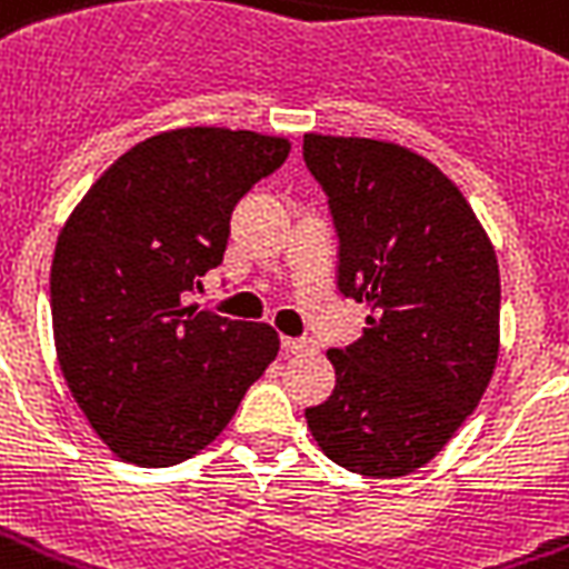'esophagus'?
<instances>
[{
	"label": "esophagus",
	"instance_id": "obj_1",
	"mask_svg": "<svg viewBox=\"0 0 569 569\" xmlns=\"http://www.w3.org/2000/svg\"><path fill=\"white\" fill-rule=\"evenodd\" d=\"M280 349H283L286 355H301V352H310V349H313V342L303 340V337H283V340H280Z\"/></svg>",
	"mask_w": 569,
	"mask_h": 569
}]
</instances>
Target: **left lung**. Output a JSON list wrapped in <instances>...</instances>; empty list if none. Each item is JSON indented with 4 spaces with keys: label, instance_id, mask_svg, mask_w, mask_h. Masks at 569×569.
<instances>
[{
    "label": "left lung",
    "instance_id": "1",
    "mask_svg": "<svg viewBox=\"0 0 569 569\" xmlns=\"http://www.w3.org/2000/svg\"><path fill=\"white\" fill-rule=\"evenodd\" d=\"M340 238L337 286L370 307L363 337L331 349L337 385L307 427L325 457L402 477L477 409L498 361L501 280L492 241L436 163L397 142L303 137Z\"/></svg>",
    "mask_w": 569,
    "mask_h": 569
}]
</instances>
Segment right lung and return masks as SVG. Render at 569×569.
I'll use <instances>...</instances> for the list:
<instances>
[{
  "mask_svg": "<svg viewBox=\"0 0 569 569\" xmlns=\"http://www.w3.org/2000/svg\"><path fill=\"white\" fill-rule=\"evenodd\" d=\"M253 130L179 128L124 151L59 232L50 307L59 367L124 462H184L227 429L280 340L188 303L223 262L229 217L289 158Z\"/></svg>",
  "mask_w": 569,
  "mask_h": 569,
  "instance_id": "1",
  "label": "right lung"
}]
</instances>
